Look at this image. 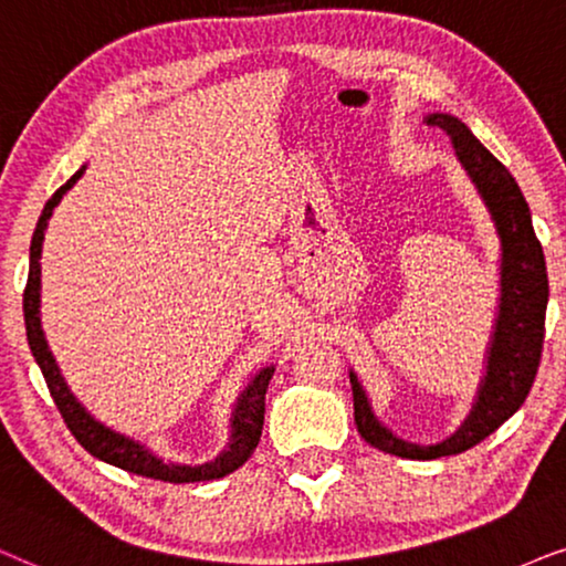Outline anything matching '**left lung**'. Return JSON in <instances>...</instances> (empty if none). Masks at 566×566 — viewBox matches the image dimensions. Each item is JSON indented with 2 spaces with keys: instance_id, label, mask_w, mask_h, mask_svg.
I'll return each instance as SVG.
<instances>
[{
  "instance_id": "1",
  "label": "left lung",
  "mask_w": 566,
  "mask_h": 566,
  "mask_svg": "<svg viewBox=\"0 0 566 566\" xmlns=\"http://www.w3.org/2000/svg\"><path fill=\"white\" fill-rule=\"evenodd\" d=\"M424 124L448 134L458 163L492 217L496 238H500V297H496L500 303H496L492 338L486 346L484 378L479 382L469 417L448 440L419 446L390 432L375 417L357 373L349 370L354 421H357L359 434L382 453L409 458V461H434L442 455L463 453L486 440L523 406L538 373L548 305L544 251L533 232L531 209L515 178L473 137L461 118L450 113H427Z\"/></svg>"
}]
</instances>
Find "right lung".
I'll return each mask as SVG.
<instances>
[{
	"mask_svg": "<svg viewBox=\"0 0 566 566\" xmlns=\"http://www.w3.org/2000/svg\"><path fill=\"white\" fill-rule=\"evenodd\" d=\"M85 168L87 165H82V168L46 201L41 217H38L33 240H30V271H28L25 295H22V313H25L30 352H33L38 367H41L43 378H46L51 398H54L56 409L62 411V417L66 421V427H70V432L74 434V440H77L90 455L101 458V461L116 465V469L137 473V476L170 481V484H193V481H212V479L228 476V473L240 469V465L253 455L255 446H259L261 429H263V411H266V388H269L271 375H274V365L261 367V370L248 380L243 394L238 396L235 409H232V419H230L228 448H224L214 461L201 463V465H186V463L163 461V458L153 453L145 442L134 440L129 434H120L116 429L105 427L101 419H95L93 413L85 409V403L72 394V388L66 386L54 354L49 349L46 334H43V326H41L43 238H46L49 220L51 214H54V209L59 207V201H62L64 193L77 184Z\"/></svg>",
	"mask_w": 566,
	"mask_h": 566,
	"instance_id": "1",
	"label": "right lung"
}]
</instances>
